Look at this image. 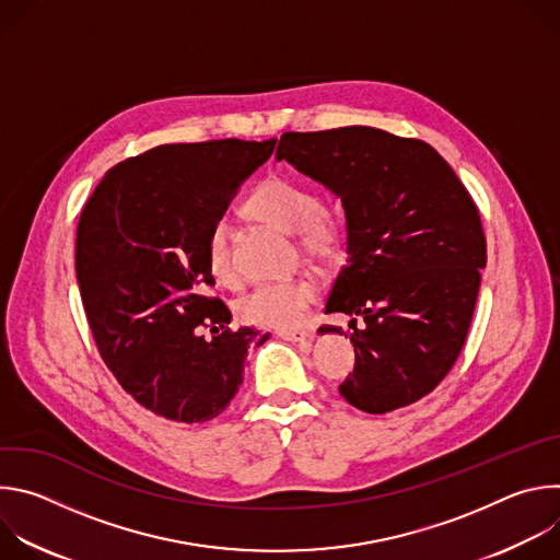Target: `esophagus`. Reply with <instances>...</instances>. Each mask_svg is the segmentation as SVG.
Masks as SVG:
<instances>
[{"label":"esophagus","mask_w":560,"mask_h":560,"mask_svg":"<svg viewBox=\"0 0 560 560\" xmlns=\"http://www.w3.org/2000/svg\"><path fill=\"white\" fill-rule=\"evenodd\" d=\"M277 335H279L281 339H285V341L301 343L303 348H310V343H312V337H310L305 330H279Z\"/></svg>","instance_id":"34e87169"}]
</instances>
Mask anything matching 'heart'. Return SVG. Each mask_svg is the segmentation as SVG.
Wrapping results in <instances>:
<instances>
[{
  "instance_id": "1",
  "label": "heart",
  "mask_w": 560,
  "mask_h": 560,
  "mask_svg": "<svg viewBox=\"0 0 560 560\" xmlns=\"http://www.w3.org/2000/svg\"><path fill=\"white\" fill-rule=\"evenodd\" d=\"M244 212L257 221L275 225L296 236L301 253L318 264L332 268L343 261L350 242V221L339 203L322 201L312 186L285 175L264 179L244 203ZM210 272L221 281H234L236 268L232 259L230 225L217 221L206 242ZM318 283L310 275H296L281 281H268L238 299L236 312L244 324L292 330L307 307L316 301Z\"/></svg>"
}]
</instances>
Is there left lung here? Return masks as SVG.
Masks as SVG:
<instances>
[{
  "label": "left lung",
  "instance_id": "8db88e82",
  "mask_svg": "<svg viewBox=\"0 0 560 560\" xmlns=\"http://www.w3.org/2000/svg\"><path fill=\"white\" fill-rule=\"evenodd\" d=\"M277 159L341 197L350 221L326 312L365 326L350 322L341 396L368 415L412 406L447 376L474 316L488 244L471 195L430 143L370 126L283 132Z\"/></svg>",
  "mask_w": 560,
  "mask_h": 560
}]
</instances>
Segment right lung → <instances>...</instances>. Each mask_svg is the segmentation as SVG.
Masks as SVG:
<instances>
[{
	"mask_svg": "<svg viewBox=\"0 0 560 560\" xmlns=\"http://www.w3.org/2000/svg\"><path fill=\"white\" fill-rule=\"evenodd\" d=\"M277 139L166 143L113 166L77 223L74 270L97 350L139 406L177 423L219 417L270 335L230 330L206 242ZM208 329L212 340L200 332Z\"/></svg>",
	"mask_w": 560,
	"mask_h": 560,
	"instance_id": "obj_1",
	"label": "right lung"
}]
</instances>
